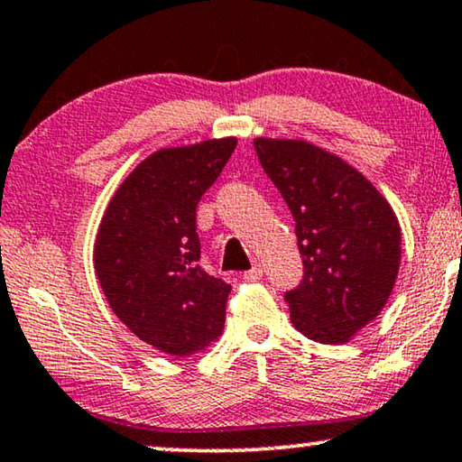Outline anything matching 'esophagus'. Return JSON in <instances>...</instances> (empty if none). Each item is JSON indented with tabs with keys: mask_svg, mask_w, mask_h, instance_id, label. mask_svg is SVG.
<instances>
[{
	"mask_svg": "<svg viewBox=\"0 0 462 462\" xmlns=\"http://www.w3.org/2000/svg\"><path fill=\"white\" fill-rule=\"evenodd\" d=\"M244 279H245V281H258V279H263V266L254 264L250 271L244 273Z\"/></svg>",
	"mask_w": 462,
	"mask_h": 462,
	"instance_id": "34e87169",
	"label": "esophagus"
}]
</instances>
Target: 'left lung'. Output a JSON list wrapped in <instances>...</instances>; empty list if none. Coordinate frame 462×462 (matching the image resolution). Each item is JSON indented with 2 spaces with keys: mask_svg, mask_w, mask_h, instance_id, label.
Here are the masks:
<instances>
[{
  "mask_svg": "<svg viewBox=\"0 0 462 462\" xmlns=\"http://www.w3.org/2000/svg\"><path fill=\"white\" fill-rule=\"evenodd\" d=\"M254 148L296 220L304 275L285 291L291 323L314 342L346 344L396 283L398 218L356 169L317 145L256 139Z\"/></svg>",
  "mask_w": 462,
  "mask_h": 462,
  "instance_id": "obj_1",
  "label": "left lung"
}]
</instances>
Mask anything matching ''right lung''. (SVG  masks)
Masks as SVG:
<instances>
[{
	"instance_id": "1",
	"label": "right lung",
	"mask_w": 462,
	"mask_h": 462,
	"mask_svg": "<svg viewBox=\"0 0 462 462\" xmlns=\"http://www.w3.org/2000/svg\"><path fill=\"white\" fill-rule=\"evenodd\" d=\"M237 139L152 153L118 187L99 223L93 263L116 317L139 339L189 356L220 336L231 285L199 266L196 208Z\"/></svg>"
}]
</instances>
